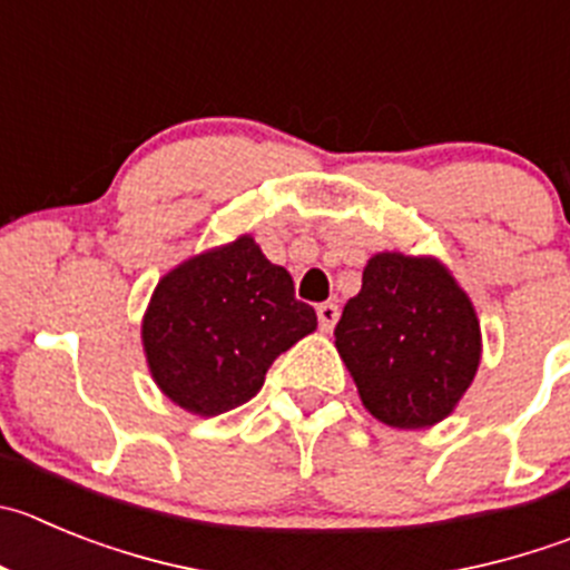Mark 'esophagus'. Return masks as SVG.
I'll list each match as a JSON object with an SVG mask.
<instances>
[{"instance_id": "esophagus-1", "label": "esophagus", "mask_w": 570, "mask_h": 570, "mask_svg": "<svg viewBox=\"0 0 570 570\" xmlns=\"http://www.w3.org/2000/svg\"><path fill=\"white\" fill-rule=\"evenodd\" d=\"M337 317H340L337 303H321V306H317V323H321L323 332H332Z\"/></svg>"}]
</instances>
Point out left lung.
<instances>
[{"label": "left lung", "mask_w": 570, "mask_h": 570, "mask_svg": "<svg viewBox=\"0 0 570 570\" xmlns=\"http://www.w3.org/2000/svg\"><path fill=\"white\" fill-rule=\"evenodd\" d=\"M334 337L363 405L402 430L450 416L481 363V326L464 289L439 261L402 253L368 261Z\"/></svg>", "instance_id": "obj_1"}]
</instances>
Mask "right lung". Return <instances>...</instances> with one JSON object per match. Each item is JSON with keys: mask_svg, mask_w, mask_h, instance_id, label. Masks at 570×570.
Instances as JSON below:
<instances>
[{"mask_svg": "<svg viewBox=\"0 0 570 570\" xmlns=\"http://www.w3.org/2000/svg\"><path fill=\"white\" fill-rule=\"evenodd\" d=\"M315 328L292 275L242 236L159 281L142 345L165 396L196 416H219L249 402L269 365Z\"/></svg>", "mask_w": 570, "mask_h": 570, "instance_id": "1", "label": "right lung"}]
</instances>
